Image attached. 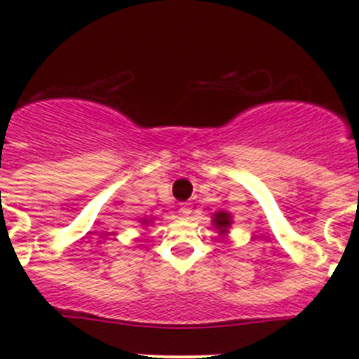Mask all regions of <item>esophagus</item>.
<instances>
[{
  "instance_id": "obj_1",
  "label": "esophagus",
  "mask_w": 359,
  "mask_h": 359,
  "mask_svg": "<svg viewBox=\"0 0 359 359\" xmlns=\"http://www.w3.org/2000/svg\"><path fill=\"white\" fill-rule=\"evenodd\" d=\"M191 212H193V206H191V203H182V205H180V213H182V215H189Z\"/></svg>"
}]
</instances>
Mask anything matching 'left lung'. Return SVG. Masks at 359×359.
Listing matches in <instances>:
<instances>
[{
    "mask_svg": "<svg viewBox=\"0 0 359 359\" xmlns=\"http://www.w3.org/2000/svg\"><path fill=\"white\" fill-rule=\"evenodd\" d=\"M215 224L217 226H226V224H229V220H227V213H219V215H215Z\"/></svg>",
    "mask_w": 359,
    "mask_h": 359,
    "instance_id": "8db88e82",
    "label": "left lung"
}]
</instances>
